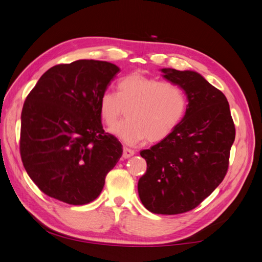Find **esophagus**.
Returning <instances> with one entry per match:
<instances>
[{
	"label": "esophagus",
	"instance_id": "34e87169",
	"mask_svg": "<svg viewBox=\"0 0 262 262\" xmlns=\"http://www.w3.org/2000/svg\"><path fill=\"white\" fill-rule=\"evenodd\" d=\"M134 154H136V152H134L133 149H131V148H129V147H123V154H122V156H123L124 158H130V157L133 156Z\"/></svg>",
	"mask_w": 262,
	"mask_h": 262
}]
</instances>
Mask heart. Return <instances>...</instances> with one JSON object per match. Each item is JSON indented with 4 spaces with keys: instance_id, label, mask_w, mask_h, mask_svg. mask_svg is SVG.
Here are the masks:
<instances>
[{
    "instance_id": "heart-1",
    "label": "heart",
    "mask_w": 262,
    "mask_h": 262,
    "mask_svg": "<svg viewBox=\"0 0 262 262\" xmlns=\"http://www.w3.org/2000/svg\"><path fill=\"white\" fill-rule=\"evenodd\" d=\"M116 89L117 93L106 91L100 95L99 115L113 128L125 108L128 118L112 131L128 144L166 139L186 115L187 96L175 83L133 73L122 77Z\"/></svg>"
}]
</instances>
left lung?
Masks as SVG:
<instances>
[{"label":"left lung","mask_w":262,"mask_h":262,"mask_svg":"<svg viewBox=\"0 0 262 262\" xmlns=\"http://www.w3.org/2000/svg\"><path fill=\"white\" fill-rule=\"evenodd\" d=\"M161 72L184 90L187 112L170 136L141 150L147 168L138 191L148 211L172 215L198 207L223 181L235 125L225 95L201 74L175 69Z\"/></svg>","instance_id":"obj_1"}]
</instances>
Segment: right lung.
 <instances>
[{
    "instance_id": "add662e5",
    "label": "right lung",
    "mask_w": 262,
    "mask_h": 262,
    "mask_svg": "<svg viewBox=\"0 0 262 262\" xmlns=\"http://www.w3.org/2000/svg\"><path fill=\"white\" fill-rule=\"evenodd\" d=\"M119 72L110 62L77 60L49 69L29 93L21 110L20 156L47 195L82 205L100 194L123 152L102 129L98 109Z\"/></svg>"
}]
</instances>
